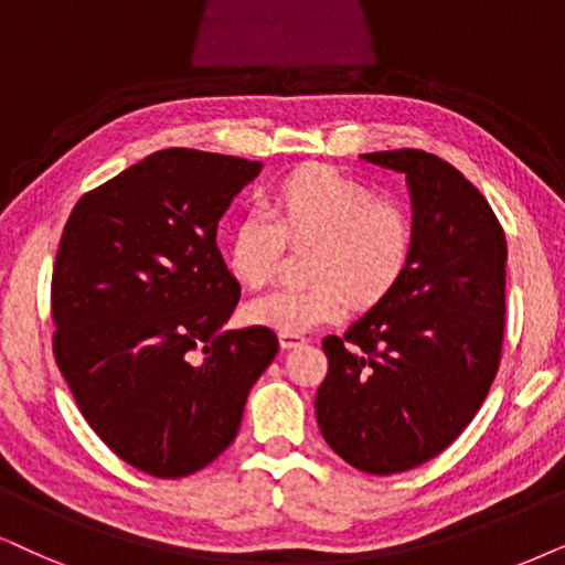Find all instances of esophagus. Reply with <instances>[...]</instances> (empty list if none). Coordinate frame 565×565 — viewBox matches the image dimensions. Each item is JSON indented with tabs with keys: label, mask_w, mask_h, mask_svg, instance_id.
<instances>
[{
	"label": "esophagus",
	"mask_w": 565,
	"mask_h": 565,
	"mask_svg": "<svg viewBox=\"0 0 565 565\" xmlns=\"http://www.w3.org/2000/svg\"><path fill=\"white\" fill-rule=\"evenodd\" d=\"M305 335L302 333H289V331H281L278 333V344L281 349H295V347H302L305 344Z\"/></svg>",
	"instance_id": "1"
}]
</instances>
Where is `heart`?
I'll use <instances>...</instances> for the list:
<instances>
[{
  "instance_id": "heart-1",
  "label": "heart",
  "mask_w": 565,
  "mask_h": 565,
  "mask_svg": "<svg viewBox=\"0 0 565 565\" xmlns=\"http://www.w3.org/2000/svg\"><path fill=\"white\" fill-rule=\"evenodd\" d=\"M307 287L276 289L245 307L249 323L305 333L349 310V295L375 305L396 287L414 249V221L398 200L375 198L331 167H302L268 190L263 211L247 213L226 237L237 281L260 289L274 278L284 245H310Z\"/></svg>"
}]
</instances>
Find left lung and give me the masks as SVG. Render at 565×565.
I'll return each mask as SVG.
<instances>
[{
    "label": "left lung",
    "mask_w": 565,
    "mask_h": 565,
    "mask_svg": "<svg viewBox=\"0 0 565 565\" xmlns=\"http://www.w3.org/2000/svg\"><path fill=\"white\" fill-rule=\"evenodd\" d=\"M406 174L414 249L394 289L344 335H326L316 417L354 469L396 475L446 451L501 365L505 234L490 203L438 156L365 153Z\"/></svg>",
    "instance_id": "obj_1"
}]
</instances>
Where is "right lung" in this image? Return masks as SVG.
<instances>
[{"instance_id": "right-lung-1", "label": "right lung", "mask_w": 565, "mask_h": 565, "mask_svg": "<svg viewBox=\"0 0 565 565\" xmlns=\"http://www.w3.org/2000/svg\"><path fill=\"white\" fill-rule=\"evenodd\" d=\"M260 161L167 148L85 192L52 276L54 356L85 423L140 472L177 480L232 446L278 352L266 326L226 331L239 284L218 218Z\"/></svg>"}]
</instances>
